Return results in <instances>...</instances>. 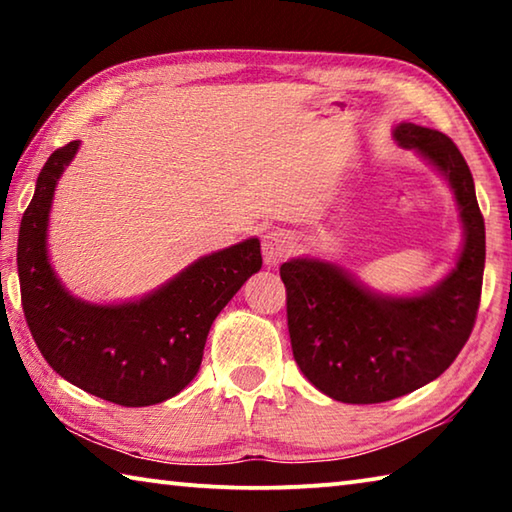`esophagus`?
Listing matches in <instances>:
<instances>
[{
    "instance_id": "1",
    "label": "esophagus",
    "mask_w": 512,
    "mask_h": 512,
    "mask_svg": "<svg viewBox=\"0 0 512 512\" xmlns=\"http://www.w3.org/2000/svg\"><path fill=\"white\" fill-rule=\"evenodd\" d=\"M293 237L287 230H268L262 237V255L266 266H280L289 257Z\"/></svg>"
}]
</instances>
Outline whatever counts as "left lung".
<instances>
[{
    "label": "left lung",
    "mask_w": 512,
    "mask_h": 512,
    "mask_svg": "<svg viewBox=\"0 0 512 512\" xmlns=\"http://www.w3.org/2000/svg\"><path fill=\"white\" fill-rule=\"evenodd\" d=\"M393 140L429 162L452 189L463 223L452 271L422 293L388 296L325 259L296 257L280 266L293 359L320 393L345 404L395 400L443 375L479 311L485 225L470 167L433 128L402 121Z\"/></svg>",
    "instance_id": "1"
}]
</instances>
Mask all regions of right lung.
I'll use <instances>...</instances> for the list:
<instances>
[{
    "instance_id": "obj_1",
    "label": "right lung",
    "mask_w": 512,
    "mask_h": 512,
    "mask_svg": "<svg viewBox=\"0 0 512 512\" xmlns=\"http://www.w3.org/2000/svg\"><path fill=\"white\" fill-rule=\"evenodd\" d=\"M81 142L49 155L22 216L17 275L33 341L69 384L121 406H151L196 377L214 318L262 268L259 239L189 264L146 296L97 305L69 293L49 262L47 228L58 178Z\"/></svg>"
}]
</instances>
